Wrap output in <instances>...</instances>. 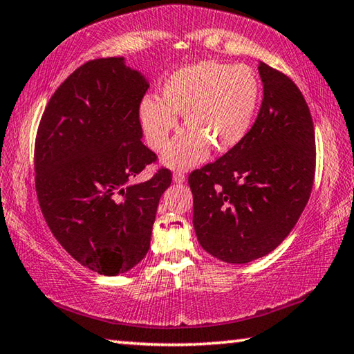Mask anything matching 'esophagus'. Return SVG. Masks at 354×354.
<instances>
[{"mask_svg":"<svg viewBox=\"0 0 354 354\" xmlns=\"http://www.w3.org/2000/svg\"><path fill=\"white\" fill-rule=\"evenodd\" d=\"M173 181H175L176 184H183V183H185V175L181 171H176L175 175H173Z\"/></svg>","mask_w":354,"mask_h":354,"instance_id":"obj_1","label":"esophagus"}]
</instances>
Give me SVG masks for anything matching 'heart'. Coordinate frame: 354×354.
<instances>
[{
  "label": "heart",
  "mask_w": 354,
  "mask_h": 354,
  "mask_svg": "<svg viewBox=\"0 0 354 354\" xmlns=\"http://www.w3.org/2000/svg\"><path fill=\"white\" fill-rule=\"evenodd\" d=\"M261 103V82L248 65L200 62L176 70L156 95L140 101L139 118L148 145L160 151L178 128L187 124L162 156L170 169H190L207 158L211 147L226 153L241 145Z\"/></svg>",
  "instance_id": "obj_1"
}]
</instances>
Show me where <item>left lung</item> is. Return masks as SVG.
<instances>
[{
  "label": "left lung",
  "mask_w": 354,
  "mask_h": 354,
  "mask_svg": "<svg viewBox=\"0 0 354 354\" xmlns=\"http://www.w3.org/2000/svg\"><path fill=\"white\" fill-rule=\"evenodd\" d=\"M261 111L241 145L190 173L196 239L209 254L247 263L289 236L315 173L313 117L290 77L259 62Z\"/></svg>",
  "instance_id": "1"
}]
</instances>
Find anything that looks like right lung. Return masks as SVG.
<instances>
[{
	"label": "right lung",
	"instance_id": "add662e5",
	"mask_svg": "<svg viewBox=\"0 0 354 354\" xmlns=\"http://www.w3.org/2000/svg\"><path fill=\"white\" fill-rule=\"evenodd\" d=\"M149 82L124 57L88 61L53 95L35 139L41 212L70 256L106 277L127 273L149 250L159 200L171 184L142 143L139 106Z\"/></svg>",
	"mask_w": 354,
	"mask_h": 354
}]
</instances>
